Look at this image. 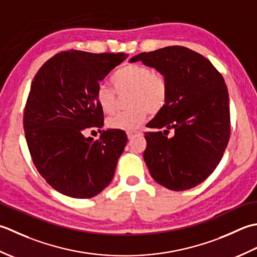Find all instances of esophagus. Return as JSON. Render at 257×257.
Instances as JSON below:
<instances>
[{
    "mask_svg": "<svg viewBox=\"0 0 257 257\" xmlns=\"http://www.w3.org/2000/svg\"><path fill=\"white\" fill-rule=\"evenodd\" d=\"M140 132H138V131H131V132H127V138H128V140H131V139H133L134 136L136 135V134H139Z\"/></svg>",
    "mask_w": 257,
    "mask_h": 257,
    "instance_id": "esophagus-1",
    "label": "esophagus"
}]
</instances>
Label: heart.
<instances>
[{"mask_svg":"<svg viewBox=\"0 0 257 257\" xmlns=\"http://www.w3.org/2000/svg\"><path fill=\"white\" fill-rule=\"evenodd\" d=\"M111 81L115 91L106 85L97 87L99 108L104 113H113L117 105V94L126 93H130L128 105L132 107L107 118L108 128L131 132L144 122L149 113L156 115L166 106L170 93L167 78L148 65L140 63L124 65L114 73Z\"/></svg>","mask_w":257,"mask_h":257,"instance_id":"b5f03b06","label":"heart"}]
</instances>
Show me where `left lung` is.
Returning a JSON list of instances; mask_svg holds the SVG:
<instances>
[{"mask_svg": "<svg viewBox=\"0 0 257 257\" xmlns=\"http://www.w3.org/2000/svg\"><path fill=\"white\" fill-rule=\"evenodd\" d=\"M169 82L166 106L146 125L144 160L153 179L172 191L205 181L221 162L231 135L228 91L206 57L184 46H166L135 55ZM161 128H165L162 133ZM170 129L175 136L167 138Z\"/></svg>", "mask_w": 257, "mask_h": 257, "instance_id": "left-lung-1", "label": "left lung"}]
</instances>
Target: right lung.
Here are the masks:
<instances>
[{
  "mask_svg": "<svg viewBox=\"0 0 257 257\" xmlns=\"http://www.w3.org/2000/svg\"><path fill=\"white\" fill-rule=\"evenodd\" d=\"M126 57L64 51L46 61L33 78L23 115L26 143L41 176L62 194L90 198L113 179L126 133L107 130L93 140L83 132L103 126L98 82Z\"/></svg>",
  "mask_w": 257,
  "mask_h": 257,
  "instance_id": "obj_1",
  "label": "right lung"
}]
</instances>
